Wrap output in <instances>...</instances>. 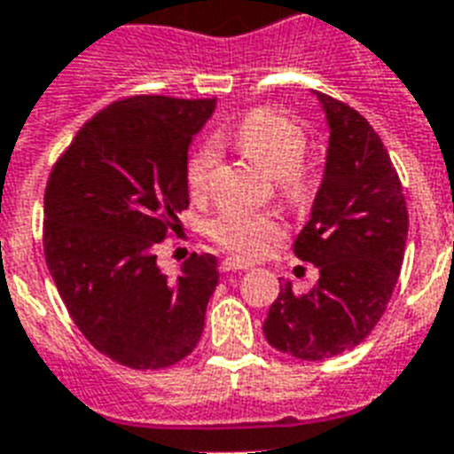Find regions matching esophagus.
I'll return each mask as SVG.
<instances>
[{"label": "esophagus", "mask_w": 454, "mask_h": 454, "mask_svg": "<svg viewBox=\"0 0 454 454\" xmlns=\"http://www.w3.org/2000/svg\"><path fill=\"white\" fill-rule=\"evenodd\" d=\"M252 265L245 263V261L239 259H223L221 261V270L223 272H235V270H249Z\"/></svg>", "instance_id": "34e87169"}]
</instances>
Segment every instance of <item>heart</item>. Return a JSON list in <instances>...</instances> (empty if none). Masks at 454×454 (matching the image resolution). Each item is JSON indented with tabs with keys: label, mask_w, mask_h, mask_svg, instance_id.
<instances>
[{
	"label": "heart",
	"mask_w": 454,
	"mask_h": 454,
	"mask_svg": "<svg viewBox=\"0 0 454 454\" xmlns=\"http://www.w3.org/2000/svg\"><path fill=\"white\" fill-rule=\"evenodd\" d=\"M231 139L249 160L278 176L279 191L291 202H303L310 195L312 176L303 165L308 137L298 121L278 109H254L231 132ZM216 158L219 151L212 144H205L191 156L186 182L193 193L207 191ZM209 235L239 259H259L282 238V223L270 215L226 209L212 221Z\"/></svg>",
	"instance_id": "heart-1"
}]
</instances>
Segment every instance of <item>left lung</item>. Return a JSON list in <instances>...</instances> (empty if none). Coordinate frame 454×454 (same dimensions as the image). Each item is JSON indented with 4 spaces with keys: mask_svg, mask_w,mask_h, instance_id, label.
I'll list each match as a JSON object with an SVG mask.
<instances>
[{
    "mask_svg": "<svg viewBox=\"0 0 454 454\" xmlns=\"http://www.w3.org/2000/svg\"><path fill=\"white\" fill-rule=\"evenodd\" d=\"M329 125L324 176L294 254L319 270L308 294L279 289L265 317L272 348L305 361L356 348L392 298L408 239L399 175L382 139L359 112L315 93Z\"/></svg>",
    "mask_w": 454,
    "mask_h": 454,
    "instance_id": "left-lung-1",
    "label": "left lung"
}]
</instances>
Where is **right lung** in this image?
Masks as SVG:
<instances>
[{
	"label": "right lung",
	"instance_id": "obj_1",
	"mask_svg": "<svg viewBox=\"0 0 454 454\" xmlns=\"http://www.w3.org/2000/svg\"><path fill=\"white\" fill-rule=\"evenodd\" d=\"M216 99L137 95L88 121L48 176L43 254L86 340L128 368H168L205 329L216 256L191 254L176 278L156 245L189 207V146Z\"/></svg>",
	"mask_w": 454,
	"mask_h": 454
}]
</instances>
